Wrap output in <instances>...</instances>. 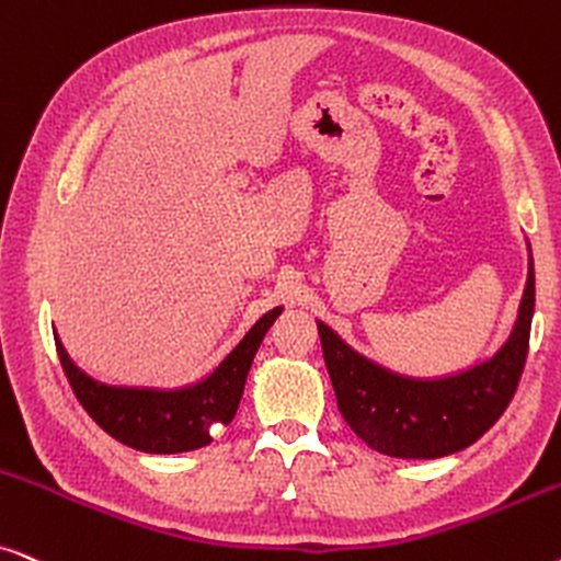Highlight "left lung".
Wrapping results in <instances>:
<instances>
[{"mask_svg":"<svg viewBox=\"0 0 561 561\" xmlns=\"http://www.w3.org/2000/svg\"><path fill=\"white\" fill-rule=\"evenodd\" d=\"M534 301V257H528L511 337L492 358L438 378L394 374L353 351L332 327L317 322L345 423L368 448L394 458H440L471 446L497 423L515 394L526 366Z\"/></svg>","mask_w":561,"mask_h":561,"instance_id":"obj_1","label":"left lung"}]
</instances>
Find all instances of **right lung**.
Listing matches in <instances>:
<instances>
[{
    "instance_id": "add662e5",
    "label": "right lung",
    "mask_w": 561,
    "mask_h": 561,
    "mask_svg": "<svg viewBox=\"0 0 561 561\" xmlns=\"http://www.w3.org/2000/svg\"><path fill=\"white\" fill-rule=\"evenodd\" d=\"M283 307H275L252 324L239 345L206 378L180 389L111 387L87 376L54 332L58 360L87 414L123 446L144 454H185L208 446L218 427L234 420L247 374Z\"/></svg>"
}]
</instances>
